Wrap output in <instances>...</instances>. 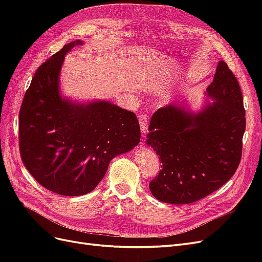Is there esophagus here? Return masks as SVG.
Here are the masks:
<instances>
[{
    "mask_svg": "<svg viewBox=\"0 0 262 262\" xmlns=\"http://www.w3.org/2000/svg\"><path fill=\"white\" fill-rule=\"evenodd\" d=\"M147 121L148 118L146 115H141L139 117V122H140V126H141V132L142 133H146L147 132Z\"/></svg>",
    "mask_w": 262,
    "mask_h": 262,
    "instance_id": "34e87169",
    "label": "esophagus"
}]
</instances>
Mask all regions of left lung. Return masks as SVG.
Returning <instances> with one entry per match:
<instances>
[{
  "label": "left lung",
  "mask_w": 262,
  "mask_h": 262,
  "mask_svg": "<svg viewBox=\"0 0 262 262\" xmlns=\"http://www.w3.org/2000/svg\"><path fill=\"white\" fill-rule=\"evenodd\" d=\"M200 112L175 104L150 118L146 144L162 163L149 182L157 200L171 204L195 202L232 178L241 163L246 118L237 78L220 61Z\"/></svg>",
  "instance_id": "obj_1"
}]
</instances>
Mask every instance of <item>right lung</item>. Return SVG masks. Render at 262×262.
I'll return each mask as SVG.
<instances>
[{"instance_id":"1","label":"right lung","mask_w":262,"mask_h":262,"mask_svg":"<svg viewBox=\"0 0 262 262\" xmlns=\"http://www.w3.org/2000/svg\"><path fill=\"white\" fill-rule=\"evenodd\" d=\"M69 42L38 68L19 112L24 165L39 184L61 195L90 193L116 156L141 139L136 114L108 100L78 102L62 96L60 72Z\"/></svg>"}]
</instances>
